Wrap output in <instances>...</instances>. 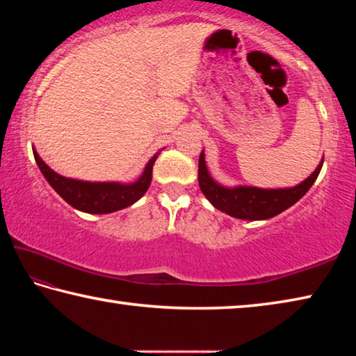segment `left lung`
<instances>
[{"label": "left lung", "instance_id": "left-lung-1", "mask_svg": "<svg viewBox=\"0 0 356 356\" xmlns=\"http://www.w3.org/2000/svg\"><path fill=\"white\" fill-rule=\"evenodd\" d=\"M322 165L323 160L308 179H305L303 182L292 186V188L265 190L257 188V186L227 188V186L216 184L210 177L206 160H204V152H201L197 180H200V188L204 193V196L207 197L215 209L240 220H268L284 212L286 209L293 206L295 202L306 195V191L316 182Z\"/></svg>", "mask_w": 356, "mask_h": 356}]
</instances>
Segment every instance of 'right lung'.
Masks as SVG:
<instances>
[{"label":"right lung","mask_w":356,"mask_h":356,"mask_svg":"<svg viewBox=\"0 0 356 356\" xmlns=\"http://www.w3.org/2000/svg\"><path fill=\"white\" fill-rule=\"evenodd\" d=\"M34 152L35 163H38L40 172L44 174L47 182L53 186L63 200L70 204L72 207L86 213H113L120 209H125L135 204L144 193L147 191L150 182H152V166L156 156L161 152H156L149 163L144 168L141 177L134 184H119V182H84V180H75L64 176L45 165L39 154Z\"/></svg>","instance_id":"1"}]
</instances>
